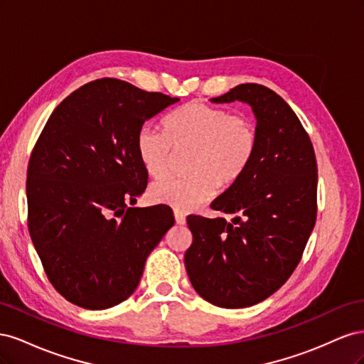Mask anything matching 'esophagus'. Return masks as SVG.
<instances>
[{"label": "esophagus", "mask_w": 364, "mask_h": 364, "mask_svg": "<svg viewBox=\"0 0 364 364\" xmlns=\"http://www.w3.org/2000/svg\"><path fill=\"white\" fill-rule=\"evenodd\" d=\"M174 218H176V223H178V225H185L186 223V217L179 211L174 213Z\"/></svg>", "instance_id": "34e87169"}]
</instances>
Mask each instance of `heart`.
<instances>
[{
	"label": "heart",
	"instance_id": "b5f03b06",
	"mask_svg": "<svg viewBox=\"0 0 364 364\" xmlns=\"http://www.w3.org/2000/svg\"><path fill=\"white\" fill-rule=\"evenodd\" d=\"M165 132L146 126L138 132L136 153L150 178H162L170 168L173 147L193 149L190 178H167L151 185L150 199L188 213L208 202L214 182H235L257 150V130L246 117L230 115L225 109L205 103H188L165 118Z\"/></svg>",
	"mask_w": 364,
	"mask_h": 364
}]
</instances>
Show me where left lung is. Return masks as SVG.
I'll use <instances>...</instances> for the list:
<instances>
[{
  "label": "left lung",
  "instance_id": "1",
  "mask_svg": "<svg viewBox=\"0 0 364 364\" xmlns=\"http://www.w3.org/2000/svg\"><path fill=\"white\" fill-rule=\"evenodd\" d=\"M211 102L249 105L258 142L247 168L211 203L230 220L186 218L185 269L205 301L246 308L279 290L301 261L317 214L316 156L299 118L269 87L238 85Z\"/></svg>",
  "mask_w": 364,
  "mask_h": 364
}]
</instances>
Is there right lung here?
Instances as JSON below:
<instances>
[{"instance_id": "add662e5", "label": "right lung", "mask_w": 364, "mask_h": 364, "mask_svg": "<svg viewBox=\"0 0 364 364\" xmlns=\"http://www.w3.org/2000/svg\"><path fill=\"white\" fill-rule=\"evenodd\" d=\"M178 102L100 79L65 98L43 127L27 171L28 230L53 287L71 304L106 310L126 301L174 225L168 206L134 205L149 178L138 132Z\"/></svg>"}]
</instances>
